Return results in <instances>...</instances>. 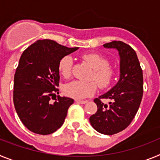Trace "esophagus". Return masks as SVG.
<instances>
[{
	"label": "esophagus",
	"mask_w": 160,
	"mask_h": 160,
	"mask_svg": "<svg viewBox=\"0 0 160 160\" xmlns=\"http://www.w3.org/2000/svg\"><path fill=\"white\" fill-rule=\"evenodd\" d=\"M75 102L78 103H81V104H86V103L87 102V101H82V100H78V99L75 100Z\"/></svg>",
	"instance_id": "esophagus-1"
}]
</instances>
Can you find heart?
<instances>
[{
	"label": "heart",
	"instance_id": "heart-1",
	"mask_svg": "<svg viewBox=\"0 0 160 160\" xmlns=\"http://www.w3.org/2000/svg\"><path fill=\"white\" fill-rule=\"evenodd\" d=\"M87 63L92 68V78L94 79L101 88L110 87L114 78V70L108 66V61L98 53H87L82 56ZM73 60L70 56H65L58 64L60 73L65 78L70 77ZM94 82L73 81L65 85L64 92L69 97L76 99H83L92 96L97 90V84Z\"/></svg>",
	"mask_w": 160,
	"mask_h": 160
}]
</instances>
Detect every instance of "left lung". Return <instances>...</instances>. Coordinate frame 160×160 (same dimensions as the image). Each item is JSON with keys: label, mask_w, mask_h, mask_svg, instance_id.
Listing matches in <instances>:
<instances>
[{"label": "left lung", "mask_w": 160, "mask_h": 160, "mask_svg": "<svg viewBox=\"0 0 160 160\" xmlns=\"http://www.w3.org/2000/svg\"><path fill=\"white\" fill-rule=\"evenodd\" d=\"M103 46L118 52L119 79L111 90L94 100L98 111L90 117V122L98 132L111 135L128 128L135 116L142 98L143 78L136 53L129 45L113 41ZM101 98L111 101L107 105Z\"/></svg>", "instance_id": "obj_1"}]
</instances>
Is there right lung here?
<instances>
[{
  "mask_svg": "<svg viewBox=\"0 0 160 160\" xmlns=\"http://www.w3.org/2000/svg\"><path fill=\"white\" fill-rule=\"evenodd\" d=\"M78 47L68 48L53 40H38L25 49L14 75L13 103L26 128L39 135H49L62 126L73 99L58 96V64Z\"/></svg>",
  "mask_w": 160,
  "mask_h": 160,
  "instance_id": "add662e5",
  "label": "right lung"
}]
</instances>
